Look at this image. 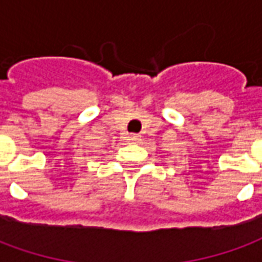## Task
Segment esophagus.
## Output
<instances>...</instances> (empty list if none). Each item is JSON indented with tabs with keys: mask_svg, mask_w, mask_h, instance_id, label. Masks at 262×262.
Wrapping results in <instances>:
<instances>
[{
	"mask_svg": "<svg viewBox=\"0 0 262 262\" xmlns=\"http://www.w3.org/2000/svg\"><path fill=\"white\" fill-rule=\"evenodd\" d=\"M127 140L130 143H139L140 142V136L139 135H136V133H132V135H129L127 136Z\"/></svg>",
	"mask_w": 262,
	"mask_h": 262,
	"instance_id": "1",
	"label": "esophagus"
}]
</instances>
